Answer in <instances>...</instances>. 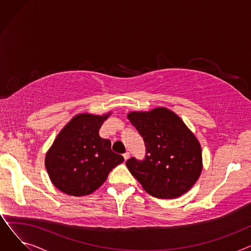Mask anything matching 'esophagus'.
<instances>
[{
	"instance_id": "esophagus-1",
	"label": "esophagus",
	"mask_w": 251,
	"mask_h": 251,
	"mask_svg": "<svg viewBox=\"0 0 251 251\" xmlns=\"http://www.w3.org/2000/svg\"><path fill=\"white\" fill-rule=\"evenodd\" d=\"M123 156H124V160L127 161V160L129 159V157H130V153H129V152H125V153L123 154Z\"/></svg>"
}]
</instances>
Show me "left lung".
I'll use <instances>...</instances> for the list:
<instances>
[{
  "instance_id": "left-lung-1",
  "label": "left lung",
  "mask_w": 251,
  "mask_h": 251,
  "mask_svg": "<svg viewBox=\"0 0 251 251\" xmlns=\"http://www.w3.org/2000/svg\"><path fill=\"white\" fill-rule=\"evenodd\" d=\"M127 118L142 136L146 159L131 157L126 166L143 189L157 199H177L202 171L200 141L181 118L167 108L130 112Z\"/></svg>"
}]
</instances>
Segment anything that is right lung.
<instances>
[{
	"label": "right lung",
	"mask_w": 251,
	"mask_h": 251,
	"mask_svg": "<svg viewBox=\"0 0 251 251\" xmlns=\"http://www.w3.org/2000/svg\"><path fill=\"white\" fill-rule=\"evenodd\" d=\"M111 112L101 116L77 114L64 126L46 154L49 177L60 191L84 196L96 191L124 157L111 150L99 130Z\"/></svg>",
	"instance_id": "1"
}]
</instances>
